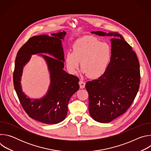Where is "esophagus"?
<instances>
[{
    "mask_svg": "<svg viewBox=\"0 0 151 151\" xmlns=\"http://www.w3.org/2000/svg\"><path fill=\"white\" fill-rule=\"evenodd\" d=\"M79 87H80V88L82 89V88H85V83L82 81H80L79 82Z\"/></svg>",
    "mask_w": 151,
    "mask_h": 151,
    "instance_id": "34e87169",
    "label": "esophagus"
}]
</instances>
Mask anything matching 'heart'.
Listing matches in <instances>:
<instances>
[{
    "instance_id": "heart-1",
    "label": "heart",
    "mask_w": 151,
    "mask_h": 151,
    "mask_svg": "<svg viewBox=\"0 0 151 151\" xmlns=\"http://www.w3.org/2000/svg\"><path fill=\"white\" fill-rule=\"evenodd\" d=\"M111 59V49L109 44L98 39L85 36L78 39L64 57L68 72L78 73L80 61L83 73L90 78H97L103 75L109 66Z\"/></svg>"
}]
</instances>
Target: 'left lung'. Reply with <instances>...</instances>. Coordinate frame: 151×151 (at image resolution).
<instances>
[{"label": "left lung", "mask_w": 151, "mask_h": 151, "mask_svg": "<svg viewBox=\"0 0 151 151\" xmlns=\"http://www.w3.org/2000/svg\"><path fill=\"white\" fill-rule=\"evenodd\" d=\"M100 36L112 37L111 59L104 73L88 81L89 112L93 119L108 123L130 107L139 88L140 65L132 47L117 32L93 31Z\"/></svg>", "instance_id": "obj_1"}]
</instances>
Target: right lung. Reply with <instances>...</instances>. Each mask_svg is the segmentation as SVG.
I'll return each instance as SVG.
<instances>
[{
    "instance_id": "1",
    "label": "right lung",
    "mask_w": 151,
    "mask_h": 151,
    "mask_svg": "<svg viewBox=\"0 0 151 151\" xmlns=\"http://www.w3.org/2000/svg\"><path fill=\"white\" fill-rule=\"evenodd\" d=\"M66 35V32L61 31L51 36L40 35L30 37L18 51L15 61L14 85L21 105L30 118L47 124H57L66 118L69 100L79 88V78L63 70L62 41ZM33 55H39L45 60L50 74L48 91L39 99L27 96L20 85L23 69Z\"/></svg>"
}]
</instances>
